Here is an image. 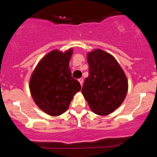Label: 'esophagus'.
I'll list each match as a JSON object with an SVG mask.
<instances>
[{"label":"esophagus","instance_id":"34e87169","mask_svg":"<svg viewBox=\"0 0 157 157\" xmlns=\"http://www.w3.org/2000/svg\"><path fill=\"white\" fill-rule=\"evenodd\" d=\"M78 81H79V82H80V85H81V86H82V82H83V79H82V78L78 79Z\"/></svg>","mask_w":157,"mask_h":157}]
</instances>
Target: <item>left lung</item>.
Listing matches in <instances>:
<instances>
[{
	"instance_id": "8db88e82",
	"label": "left lung",
	"mask_w": 157,
	"mask_h": 157,
	"mask_svg": "<svg viewBox=\"0 0 157 157\" xmlns=\"http://www.w3.org/2000/svg\"><path fill=\"white\" fill-rule=\"evenodd\" d=\"M89 76L82 93L95 114L106 115L123 103L128 82L123 69L114 56L101 49L87 54Z\"/></svg>"
}]
</instances>
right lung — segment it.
<instances>
[{
    "instance_id": "1",
    "label": "right lung",
    "mask_w": 157,
    "mask_h": 157,
    "mask_svg": "<svg viewBox=\"0 0 157 157\" xmlns=\"http://www.w3.org/2000/svg\"><path fill=\"white\" fill-rule=\"evenodd\" d=\"M72 48L65 53L55 50L42 58L30 80L31 95L36 104L47 114L57 116L68 109L81 86L71 76L69 62Z\"/></svg>"
}]
</instances>
